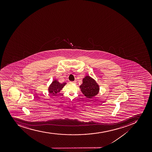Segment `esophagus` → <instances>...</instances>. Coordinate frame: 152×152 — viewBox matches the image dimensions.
Here are the masks:
<instances>
[{"instance_id": "obj_1", "label": "esophagus", "mask_w": 152, "mask_h": 152, "mask_svg": "<svg viewBox=\"0 0 152 152\" xmlns=\"http://www.w3.org/2000/svg\"><path fill=\"white\" fill-rule=\"evenodd\" d=\"M70 83L71 84H74V83H76V81H74V82H70Z\"/></svg>"}]
</instances>
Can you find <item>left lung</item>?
Segmentation results:
<instances>
[{"mask_svg":"<svg viewBox=\"0 0 152 152\" xmlns=\"http://www.w3.org/2000/svg\"><path fill=\"white\" fill-rule=\"evenodd\" d=\"M81 91L88 98L91 99L99 92V86L95 80L89 76L83 79V83L80 86Z\"/></svg>","mask_w":152,"mask_h":152,"instance_id":"1","label":"left lung"}]
</instances>
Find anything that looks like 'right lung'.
I'll list each match as a JSON object with an SVG mask.
<instances>
[{
    "label": "right lung",
    "mask_w": 152,
    "mask_h": 152,
    "mask_svg": "<svg viewBox=\"0 0 152 152\" xmlns=\"http://www.w3.org/2000/svg\"><path fill=\"white\" fill-rule=\"evenodd\" d=\"M66 84V83H60L57 80H54L48 87V92L50 94H53V95L55 96L60 92L61 90H62V88Z\"/></svg>",
    "instance_id": "add662e5"
}]
</instances>
